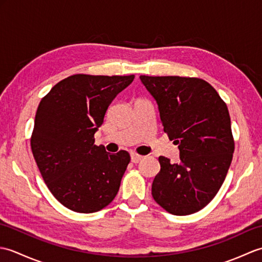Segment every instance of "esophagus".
Segmentation results:
<instances>
[{
  "label": "esophagus",
  "mask_w": 262,
  "mask_h": 262,
  "mask_svg": "<svg viewBox=\"0 0 262 262\" xmlns=\"http://www.w3.org/2000/svg\"><path fill=\"white\" fill-rule=\"evenodd\" d=\"M130 157H132V162H133V163H138L141 160H143L142 155H138V154H136V153H132Z\"/></svg>",
  "instance_id": "1"
}]
</instances>
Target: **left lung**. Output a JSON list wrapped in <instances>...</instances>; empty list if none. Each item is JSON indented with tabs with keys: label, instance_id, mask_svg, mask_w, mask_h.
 Listing matches in <instances>:
<instances>
[{
	"label": "left lung",
	"instance_id": "left-lung-1",
	"mask_svg": "<svg viewBox=\"0 0 262 262\" xmlns=\"http://www.w3.org/2000/svg\"><path fill=\"white\" fill-rule=\"evenodd\" d=\"M140 79L157 100L164 133L180 151L179 163L159 158L152 196L173 215L196 213L216 196L230 169L234 138L229 109L215 89L198 77Z\"/></svg>",
	"mask_w": 262,
	"mask_h": 262
}]
</instances>
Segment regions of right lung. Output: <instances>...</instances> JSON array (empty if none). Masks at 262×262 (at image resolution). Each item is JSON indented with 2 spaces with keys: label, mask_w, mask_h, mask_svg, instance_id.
<instances>
[{
  "label": "right lung",
  "mask_w": 262,
  "mask_h": 262,
  "mask_svg": "<svg viewBox=\"0 0 262 262\" xmlns=\"http://www.w3.org/2000/svg\"><path fill=\"white\" fill-rule=\"evenodd\" d=\"M134 77L74 74L39 103L31 151L48 189L66 208L94 213L118 192L130 155L107 153L94 144V133L111 101Z\"/></svg>",
  "instance_id": "add662e5"
}]
</instances>
